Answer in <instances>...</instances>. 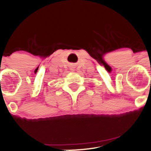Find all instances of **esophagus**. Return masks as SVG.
I'll return each mask as SVG.
<instances>
[{
	"label": "esophagus",
	"mask_w": 151,
	"mask_h": 151,
	"mask_svg": "<svg viewBox=\"0 0 151 151\" xmlns=\"http://www.w3.org/2000/svg\"><path fill=\"white\" fill-rule=\"evenodd\" d=\"M70 68L71 71H74V70H75V69H74V68H73V66H70Z\"/></svg>",
	"instance_id": "1"
}]
</instances>
